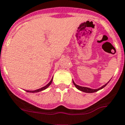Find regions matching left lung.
Segmentation results:
<instances>
[{
  "label": "left lung",
  "instance_id": "obj_1",
  "mask_svg": "<svg viewBox=\"0 0 125 125\" xmlns=\"http://www.w3.org/2000/svg\"><path fill=\"white\" fill-rule=\"evenodd\" d=\"M110 82V80H109V82H107V83H105V85H104L103 86H102L101 87H100V88L98 89H91L89 88V87H82V86H80V85H77L76 83L74 82V81L73 80V84L75 85V86L76 87H77L79 90L81 91H83V92L84 93H94V92H96V91H98L100 90V89H102L104 88V87H105L106 85H107V84L109 82Z\"/></svg>",
  "mask_w": 125,
  "mask_h": 125
}]
</instances>
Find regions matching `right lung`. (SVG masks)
<instances>
[{"label":"right lung","instance_id":"1","mask_svg":"<svg viewBox=\"0 0 125 125\" xmlns=\"http://www.w3.org/2000/svg\"><path fill=\"white\" fill-rule=\"evenodd\" d=\"M52 80H53V78L52 79V80H50V82L48 83V84H46L45 86H44V87H42V88L40 89H36V90H34V91H29V90H26L27 92L28 93H38V92H40V91H42L45 90V89H46L47 87H48L50 85V84L52 83Z\"/></svg>","mask_w":125,"mask_h":125}]
</instances>
